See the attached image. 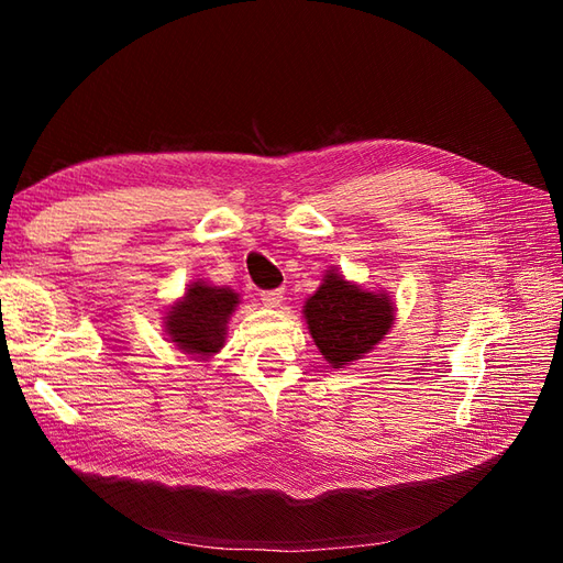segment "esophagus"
Segmentation results:
<instances>
[{
  "label": "esophagus",
  "instance_id": "1",
  "mask_svg": "<svg viewBox=\"0 0 563 563\" xmlns=\"http://www.w3.org/2000/svg\"><path fill=\"white\" fill-rule=\"evenodd\" d=\"M261 300L267 308H279L282 300H284V291L282 288H269V291H261Z\"/></svg>",
  "mask_w": 563,
  "mask_h": 563
}]
</instances>
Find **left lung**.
<instances>
[{"instance_id":"1","label":"left lung","mask_w":563,"mask_h":563,"mask_svg":"<svg viewBox=\"0 0 563 563\" xmlns=\"http://www.w3.org/2000/svg\"><path fill=\"white\" fill-rule=\"evenodd\" d=\"M305 319L323 360L343 368L385 338L395 308L387 296L368 294L329 272L319 291L305 302Z\"/></svg>"}]
</instances>
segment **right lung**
<instances>
[{
  "instance_id": "obj_1",
  "label": "right lung",
  "mask_w": 563,
  "mask_h": 563,
  "mask_svg": "<svg viewBox=\"0 0 563 563\" xmlns=\"http://www.w3.org/2000/svg\"><path fill=\"white\" fill-rule=\"evenodd\" d=\"M236 294L230 288L195 282L166 317V331L178 350L211 356L225 343L228 317L234 312Z\"/></svg>"
}]
</instances>
